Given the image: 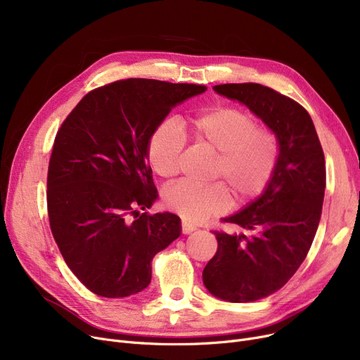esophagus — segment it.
Here are the masks:
<instances>
[{
    "label": "esophagus",
    "mask_w": 360,
    "mask_h": 360,
    "mask_svg": "<svg viewBox=\"0 0 360 360\" xmlns=\"http://www.w3.org/2000/svg\"><path fill=\"white\" fill-rule=\"evenodd\" d=\"M195 231V228L193 224H190V223H186V221H182V233L184 235H190L191 232H194Z\"/></svg>",
    "instance_id": "obj_1"
}]
</instances>
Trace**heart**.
<instances>
[{
	"label": "heart",
	"instance_id": "1",
	"mask_svg": "<svg viewBox=\"0 0 360 360\" xmlns=\"http://www.w3.org/2000/svg\"><path fill=\"white\" fill-rule=\"evenodd\" d=\"M191 140L216 153L210 178L223 182L193 185L179 182L163 193L169 210L197 223L216 216L228 204V189L236 202H247L266 191L274 176L280 146L274 132L257 127L251 113L233 106H214L184 124ZM185 136L175 121L162 122L147 143V160L160 178H174L181 167Z\"/></svg>",
	"mask_w": 360,
	"mask_h": 360
}]
</instances>
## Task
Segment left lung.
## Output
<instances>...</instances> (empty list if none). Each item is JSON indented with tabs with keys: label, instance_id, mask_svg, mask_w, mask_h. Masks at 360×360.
Wrapping results in <instances>:
<instances>
[{
	"label": "left lung",
	"instance_id": "obj_1",
	"mask_svg": "<svg viewBox=\"0 0 360 360\" xmlns=\"http://www.w3.org/2000/svg\"><path fill=\"white\" fill-rule=\"evenodd\" d=\"M213 89L248 106L280 146L266 191L221 220L250 235L214 231L217 251L202 271L204 286L212 295L242 304L281 289L307 258L323 212L326 159L309 113L293 99L257 83Z\"/></svg>",
	"mask_w": 360,
	"mask_h": 360
}]
</instances>
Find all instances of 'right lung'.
I'll return each mask as SVG.
<instances>
[{
	"instance_id": "obj_1",
	"label": "right lung",
	"mask_w": 360,
	"mask_h": 360,
	"mask_svg": "<svg viewBox=\"0 0 360 360\" xmlns=\"http://www.w3.org/2000/svg\"><path fill=\"white\" fill-rule=\"evenodd\" d=\"M201 84L127 79L89 91L55 136L48 216L67 266L103 297L141 292L151 259L181 235L172 213L148 214L158 190L147 143L174 106Z\"/></svg>"
}]
</instances>
